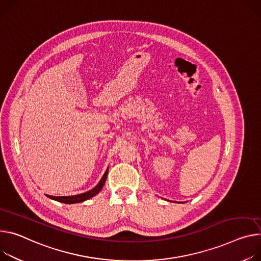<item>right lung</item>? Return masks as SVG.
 <instances>
[{"label":"right lung","mask_w":261,"mask_h":261,"mask_svg":"<svg viewBox=\"0 0 261 261\" xmlns=\"http://www.w3.org/2000/svg\"><path fill=\"white\" fill-rule=\"evenodd\" d=\"M107 175H108V169L104 173L100 182L96 186H94L92 189H90V191H88L86 193L79 194V195H76V196H67V197H54V196H48V195H46V197L52 199V200L64 203V204H75V203L84 202V201L94 197L96 195H98L102 191V188H103V186L105 184V181H106V178H107Z\"/></svg>","instance_id":"1"}]
</instances>
